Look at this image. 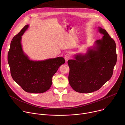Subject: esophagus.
I'll return each mask as SVG.
<instances>
[{"mask_svg":"<svg viewBox=\"0 0 125 125\" xmlns=\"http://www.w3.org/2000/svg\"><path fill=\"white\" fill-rule=\"evenodd\" d=\"M70 58V55H69V54H66V55H65V56H64V59H65V60L66 62H67V61H68V60H69Z\"/></svg>","mask_w":125,"mask_h":125,"instance_id":"esophagus-1","label":"esophagus"}]
</instances>
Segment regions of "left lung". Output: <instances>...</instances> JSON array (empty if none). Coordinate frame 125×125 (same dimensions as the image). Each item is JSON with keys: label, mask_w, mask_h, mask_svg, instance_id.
Masks as SVG:
<instances>
[{"label": "left lung", "mask_w": 125, "mask_h": 125, "mask_svg": "<svg viewBox=\"0 0 125 125\" xmlns=\"http://www.w3.org/2000/svg\"><path fill=\"white\" fill-rule=\"evenodd\" d=\"M103 34L85 54H78L67 62L69 83L80 93H90L100 89L112 77L117 62L116 46L105 30L98 28Z\"/></svg>", "instance_id": "obj_1"}]
</instances>
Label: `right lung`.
Listing matches in <instances>:
<instances>
[{
    "label": "right lung",
    "instance_id": "1",
    "mask_svg": "<svg viewBox=\"0 0 125 125\" xmlns=\"http://www.w3.org/2000/svg\"><path fill=\"white\" fill-rule=\"evenodd\" d=\"M29 27L28 24L25 26L13 37L8 54V62L12 78L24 91L43 93L50 88L53 75L65 60L62 57L31 60L23 52L21 44V36Z\"/></svg>",
    "mask_w": 125,
    "mask_h": 125
}]
</instances>
